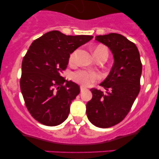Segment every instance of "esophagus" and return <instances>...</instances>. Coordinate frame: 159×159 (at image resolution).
<instances>
[{"instance_id":"esophagus-1","label":"esophagus","mask_w":159,"mask_h":159,"mask_svg":"<svg viewBox=\"0 0 159 159\" xmlns=\"http://www.w3.org/2000/svg\"><path fill=\"white\" fill-rule=\"evenodd\" d=\"M80 89H81V92H83L84 89H85V88H84V87H83V86L80 87Z\"/></svg>"}]
</instances>
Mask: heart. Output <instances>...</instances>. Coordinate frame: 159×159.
I'll use <instances>...</instances> for the list:
<instances>
[{"instance_id":"b5f03b06","label":"heart","mask_w":159,"mask_h":159,"mask_svg":"<svg viewBox=\"0 0 159 159\" xmlns=\"http://www.w3.org/2000/svg\"><path fill=\"white\" fill-rule=\"evenodd\" d=\"M102 52H105L108 54L107 49L106 47L103 45H99L97 46L94 49V56L97 53ZM76 53L77 52H74L71 53L69 58V63L70 64L75 63V57H76ZM100 78V75L96 72H89V71L84 70H80L76 71L72 75V79L75 81V82L78 83L84 87H87L90 85L92 82L97 81Z\"/></svg>"}]
</instances>
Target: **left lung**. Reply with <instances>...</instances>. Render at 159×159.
<instances>
[{"instance_id": "left-lung-1", "label": "left lung", "mask_w": 159, "mask_h": 159, "mask_svg": "<svg viewBox=\"0 0 159 159\" xmlns=\"http://www.w3.org/2000/svg\"><path fill=\"white\" fill-rule=\"evenodd\" d=\"M95 39L110 48L114 64L100 84L106 93L91 89L93 98L86 104V114L92 124L109 128L124 119L140 93L142 63L136 44L121 34L111 33Z\"/></svg>"}]
</instances>
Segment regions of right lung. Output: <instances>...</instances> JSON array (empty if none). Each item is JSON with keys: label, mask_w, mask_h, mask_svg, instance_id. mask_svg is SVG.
<instances>
[{"label": "right lung", "mask_w": 159, "mask_h": 159, "mask_svg": "<svg viewBox=\"0 0 159 159\" xmlns=\"http://www.w3.org/2000/svg\"><path fill=\"white\" fill-rule=\"evenodd\" d=\"M93 38L52 30L30 46L22 63L20 89L28 111L40 123L56 126L67 118L71 102L80 88L61 74L67 66L70 55Z\"/></svg>", "instance_id": "add662e5"}]
</instances>
